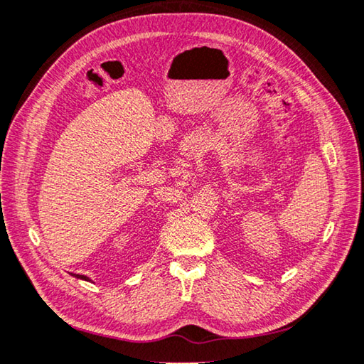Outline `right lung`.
Returning <instances> with one entry per match:
<instances>
[{
	"mask_svg": "<svg viewBox=\"0 0 364 364\" xmlns=\"http://www.w3.org/2000/svg\"><path fill=\"white\" fill-rule=\"evenodd\" d=\"M74 276H75L77 279H82V281H90V279H88L87 276H80V274H74Z\"/></svg>",
	"mask_w": 364,
	"mask_h": 364,
	"instance_id": "obj_1",
	"label": "right lung"
}]
</instances>
